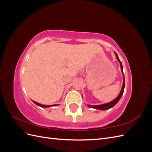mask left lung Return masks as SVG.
Masks as SVG:
<instances>
[{
    "label": "left lung",
    "mask_w": 152,
    "mask_h": 152,
    "mask_svg": "<svg viewBox=\"0 0 152 152\" xmlns=\"http://www.w3.org/2000/svg\"><path fill=\"white\" fill-rule=\"evenodd\" d=\"M115 56L117 57V60L120 63V65H121V71L122 73V75L124 76V82H123V84H122V89L121 91L120 92V93L118 95L117 97L114 99L112 102H110L109 103H105V104H99V105H91V104H87V107L91 108H94V109H98V110H108L110 108H112L113 107H114L115 105L118 102V101L120 100V99L121 98L122 96L124 93V88H125V77H124V72H123V66L122 65V62L120 61V59L118 58V56L117 54L115 52Z\"/></svg>",
    "instance_id": "obj_1"
}]
</instances>
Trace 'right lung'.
I'll list each match as a JSON object with an SVG mask.
<instances>
[{
    "instance_id": "obj_1",
    "label": "right lung",
    "mask_w": 152,
    "mask_h": 152,
    "mask_svg": "<svg viewBox=\"0 0 152 152\" xmlns=\"http://www.w3.org/2000/svg\"><path fill=\"white\" fill-rule=\"evenodd\" d=\"M32 102H33L35 104L38 105V106H39V107H42V108H49V107H55V106H57V105H58V104H53V105H44V104H40V103H39L36 102H34V101H32Z\"/></svg>"
}]
</instances>
